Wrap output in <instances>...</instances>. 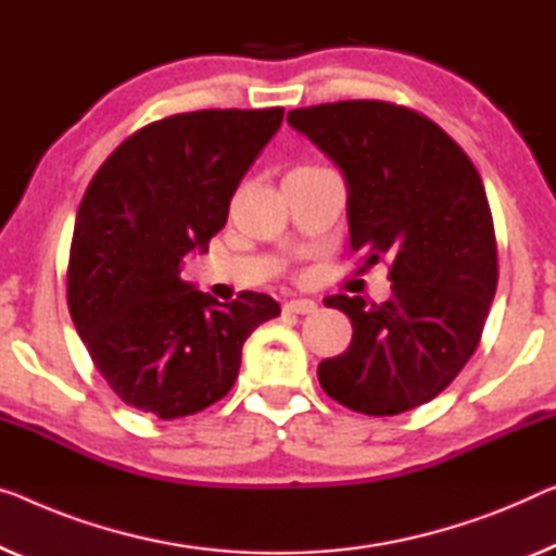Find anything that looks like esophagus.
Wrapping results in <instances>:
<instances>
[{
    "label": "esophagus",
    "mask_w": 556,
    "mask_h": 556,
    "mask_svg": "<svg viewBox=\"0 0 556 556\" xmlns=\"http://www.w3.org/2000/svg\"><path fill=\"white\" fill-rule=\"evenodd\" d=\"M285 312L287 314H312V312H317V302L314 300H289L285 304Z\"/></svg>",
    "instance_id": "obj_1"
}]
</instances>
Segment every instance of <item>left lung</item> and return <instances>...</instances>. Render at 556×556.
Masks as SVG:
<instances>
[{"mask_svg":"<svg viewBox=\"0 0 556 556\" xmlns=\"http://www.w3.org/2000/svg\"><path fill=\"white\" fill-rule=\"evenodd\" d=\"M287 122L342 172L352 250L392 262V300H327L354 331L350 350L319 364V384L375 417L419 407L475 354L496 292L482 177L444 129L396 104L352 99Z\"/></svg>","mask_w":556,"mask_h":556,"instance_id":"obj_1","label":"left lung"}]
</instances>
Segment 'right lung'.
<instances>
[{"label":"right lung","mask_w":556,"mask_h":556,"mask_svg":"<svg viewBox=\"0 0 556 556\" xmlns=\"http://www.w3.org/2000/svg\"><path fill=\"white\" fill-rule=\"evenodd\" d=\"M281 119V106L174 114L122 142L89 181L66 300L94 367L139 412L179 419L219 402L247 337L279 317L269 294L199 292L181 262L210 250Z\"/></svg>","instance_id":"right-lung-1"}]
</instances>
